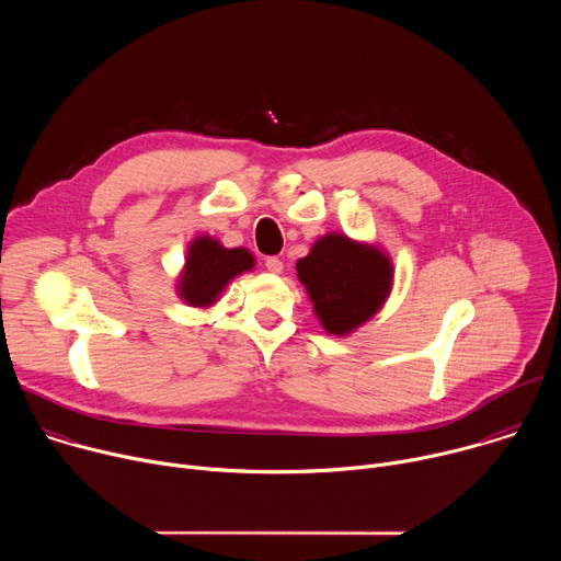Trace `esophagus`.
Returning a JSON list of instances; mask_svg holds the SVG:
<instances>
[{
    "instance_id": "34e87169",
    "label": "esophagus",
    "mask_w": 561,
    "mask_h": 561,
    "mask_svg": "<svg viewBox=\"0 0 561 561\" xmlns=\"http://www.w3.org/2000/svg\"><path fill=\"white\" fill-rule=\"evenodd\" d=\"M266 268L273 275H279L284 271V262L279 257H266Z\"/></svg>"
}]
</instances>
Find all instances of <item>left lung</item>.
<instances>
[{"label":"left lung","instance_id":"left-lung-1","mask_svg":"<svg viewBox=\"0 0 561 561\" xmlns=\"http://www.w3.org/2000/svg\"><path fill=\"white\" fill-rule=\"evenodd\" d=\"M314 314L331 335H348L383 306L392 286L390 257L342 232L317 239L297 262Z\"/></svg>","mask_w":561,"mask_h":561}]
</instances>
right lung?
I'll list each match as a JSON object with an SVG mask.
<instances>
[{
	"instance_id": "1",
	"label": "right lung",
	"mask_w": 561,
	"mask_h": 561,
	"mask_svg": "<svg viewBox=\"0 0 561 561\" xmlns=\"http://www.w3.org/2000/svg\"><path fill=\"white\" fill-rule=\"evenodd\" d=\"M255 257L247 249H224L217 239L202 234L188 247L178 293L188 306L208 308L217 301L228 282L253 271Z\"/></svg>"
}]
</instances>
